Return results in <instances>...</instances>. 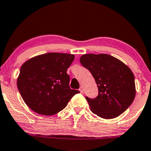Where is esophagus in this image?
I'll use <instances>...</instances> for the list:
<instances>
[{
    "label": "esophagus",
    "instance_id": "obj_1",
    "mask_svg": "<svg viewBox=\"0 0 151 151\" xmlns=\"http://www.w3.org/2000/svg\"><path fill=\"white\" fill-rule=\"evenodd\" d=\"M79 90H80V92H81V93H83V86H81V87H80V89H79Z\"/></svg>",
    "mask_w": 151,
    "mask_h": 151
}]
</instances>
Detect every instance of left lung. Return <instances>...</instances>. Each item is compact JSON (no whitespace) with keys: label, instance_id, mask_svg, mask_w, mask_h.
<instances>
[{"label":"left lung","instance_id":"8db88e82","mask_svg":"<svg viewBox=\"0 0 151 151\" xmlns=\"http://www.w3.org/2000/svg\"><path fill=\"white\" fill-rule=\"evenodd\" d=\"M95 78L98 95L86 97L91 112L106 119L116 118L127 109L136 95L135 78L129 68L108 54H84L80 59Z\"/></svg>","mask_w":151,"mask_h":151}]
</instances>
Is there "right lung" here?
I'll use <instances>...</instances> for the list:
<instances>
[{"label": "right lung", "instance_id": "right-lung-1", "mask_svg": "<svg viewBox=\"0 0 151 151\" xmlns=\"http://www.w3.org/2000/svg\"><path fill=\"white\" fill-rule=\"evenodd\" d=\"M74 60L73 54L47 53L22 65L17 86L32 110L40 115H54L80 93L70 88V77L66 73Z\"/></svg>", "mask_w": 151, "mask_h": 151}]
</instances>
